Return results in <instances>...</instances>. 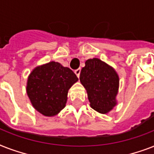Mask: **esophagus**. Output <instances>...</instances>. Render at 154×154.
<instances>
[{
	"label": "esophagus",
	"instance_id": "esophagus-1",
	"mask_svg": "<svg viewBox=\"0 0 154 154\" xmlns=\"http://www.w3.org/2000/svg\"><path fill=\"white\" fill-rule=\"evenodd\" d=\"M74 72H75V74L77 76V77H79L80 73H81V69H76L74 71Z\"/></svg>",
	"mask_w": 154,
	"mask_h": 154
}]
</instances>
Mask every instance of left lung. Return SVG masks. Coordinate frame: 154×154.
Segmentation results:
<instances>
[{
	"mask_svg": "<svg viewBox=\"0 0 154 154\" xmlns=\"http://www.w3.org/2000/svg\"><path fill=\"white\" fill-rule=\"evenodd\" d=\"M80 82L87 92L90 106L106 114L117 104L119 76L116 70L98 58L89 59L81 70Z\"/></svg>",
	"mask_w": 154,
	"mask_h": 154,
	"instance_id": "obj_1",
	"label": "left lung"
}]
</instances>
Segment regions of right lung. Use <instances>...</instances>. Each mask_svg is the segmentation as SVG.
<instances>
[{"instance_id": "right-lung-1", "label": "right lung", "mask_w": 154, "mask_h": 154, "mask_svg": "<svg viewBox=\"0 0 154 154\" xmlns=\"http://www.w3.org/2000/svg\"><path fill=\"white\" fill-rule=\"evenodd\" d=\"M77 81L69 68L50 61L30 72L26 92L35 109L45 117H53L65 107L68 91Z\"/></svg>"}]
</instances>
